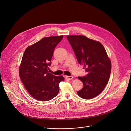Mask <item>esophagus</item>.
Here are the masks:
<instances>
[{
    "mask_svg": "<svg viewBox=\"0 0 131 131\" xmlns=\"http://www.w3.org/2000/svg\"><path fill=\"white\" fill-rule=\"evenodd\" d=\"M72 76H65V78H66V79H67V80H71L73 78Z\"/></svg>",
    "mask_w": 131,
    "mask_h": 131,
    "instance_id": "34e87169",
    "label": "esophagus"
}]
</instances>
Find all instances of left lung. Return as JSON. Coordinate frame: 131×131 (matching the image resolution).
<instances>
[{
    "mask_svg": "<svg viewBox=\"0 0 131 131\" xmlns=\"http://www.w3.org/2000/svg\"><path fill=\"white\" fill-rule=\"evenodd\" d=\"M78 62L83 65L87 74L78 77L83 87L77 91L78 95L86 100L100 94L108 81L111 62L106 52L100 42L84 36H67Z\"/></svg>",
    "mask_w": 131,
    "mask_h": 131,
    "instance_id": "left-lung-1",
    "label": "left lung"
}]
</instances>
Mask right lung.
Instances as JSON below:
<instances>
[{
    "mask_svg": "<svg viewBox=\"0 0 131 131\" xmlns=\"http://www.w3.org/2000/svg\"><path fill=\"white\" fill-rule=\"evenodd\" d=\"M63 36L45 37L25 50L19 68L20 78L30 95L39 101L46 102L56 96L62 76L48 72L56 46Z\"/></svg>",
    "mask_w": 131,
    "mask_h": 131,
    "instance_id": "1",
    "label": "right lung"
}]
</instances>
